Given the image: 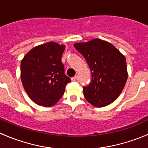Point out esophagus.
I'll list each match as a JSON object with an SVG mask.
<instances>
[{
    "label": "esophagus",
    "mask_w": 148,
    "mask_h": 148,
    "mask_svg": "<svg viewBox=\"0 0 148 148\" xmlns=\"http://www.w3.org/2000/svg\"><path fill=\"white\" fill-rule=\"evenodd\" d=\"M71 81H72V82H74V81H76V79H77V77H76V76H75V77H72V78H71Z\"/></svg>",
    "instance_id": "1"
}]
</instances>
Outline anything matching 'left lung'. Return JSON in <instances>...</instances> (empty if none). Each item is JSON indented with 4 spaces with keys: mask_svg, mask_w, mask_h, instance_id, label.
<instances>
[{
    "mask_svg": "<svg viewBox=\"0 0 148 148\" xmlns=\"http://www.w3.org/2000/svg\"><path fill=\"white\" fill-rule=\"evenodd\" d=\"M85 58L92 72V82L83 87L85 99L92 105L102 107L120 96L127 79L126 59L110 42L95 38L74 44Z\"/></svg>",
    "mask_w": 148,
    "mask_h": 148,
    "instance_id": "obj_1",
    "label": "left lung"
}]
</instances>
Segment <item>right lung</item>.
Returning a JSON list of instances; mask_svg holds the SVG:
<instances>
[{
  "label": "right lung",
  "instance_id": "add662e5",
  "mask_svg": "<svg viewBox=\"0 0 148 148\" xmlns=\"http://www.w3.org/2000/svg\"><path fill=\"white\" fill-rule=\"evenodd\" d=\"M64 49V45L51 41L33 48L22 59L21 78L23 88L38 105H54L71 82L64 74L62 62Z\"/></svg>",
  "mask_w": 148,
  "mask_h": 148
}]
</instances>
